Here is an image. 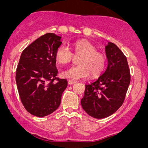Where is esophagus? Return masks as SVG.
<instances>
[{
    "instance_id": "esophagus-1",
    "label": "esophagus",
    "mask_w": 148,
    "mask_h": 148,
    "mask_svg": "<svg viewBox=\"0 0 148 148\" xmlns=\"http://www.w3.org/2000/svg\"><path fill=\"white\" fill-rule=\"evenodd\" d=\"M76 83V82H75V81H73V80H69L68 81V84L69 85H73V84H75Z\"/></svg>"
}]
</instances>
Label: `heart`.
Wrapping results in <instances>:
<instances>
[{
	"label": "heart",
	"instance_id": "1",
	"mask_svg": "<svg viewBox=\"0 0 148 148\" xmlns=\"http://www.w3.org/2000/svg\"><path fill=\"white\" fill-rule=\"evenodd\" d=\"M74 55L79 57L77 60L79 65L71 66L60 72L62 78L72 80L82 79L88 77L90 73L96 76L104 70L106 65V55L98 51L96 46L86 40H77L72 44ZM73 54L66 44L58 46L55 53L56 60L58 63L67 64L73 58Z\"/></svg>",
	"mask_w": 148,
	"mask_h": 148
}]
</instances>
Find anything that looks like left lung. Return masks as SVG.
<instances>
[{
	"instance_id": "1",
	"label": "left lung",
	"mask_w": 148,
	"mask_h": 148,
	"mask_svg": "<svg viewBox=\"0 0 148 148\" xmlns=\"http://www.w3.org/2000/svg\"><path fill=\"white\" fill-rule=\"evenodd\" d=\"M108 65L98 79L86 85L81 100L90 116L103 119L110 116L122 106L131 81L126 56L114 43L105 46Z\"/></svg>"
}]
</instances>
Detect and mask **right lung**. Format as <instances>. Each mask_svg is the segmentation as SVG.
<instances>
[{
  "label": "right lung",
  "mask_w": 148,
  "mask_h": 148,
  "mask_svg": "<svg viewBox=\"0 0 148 148\" xmlns=\"http://www.w3.org/2000/svg\"><path fill=\"white\" fill-rule=\"evenodd\" d=\"M61 37L48 33L22 52L16 70V84L23 106L38 117L49 115L60 106L67 81L57 77L55 53Z\"/></svg>",
  "instance_id": "1"
}]
</instances>
